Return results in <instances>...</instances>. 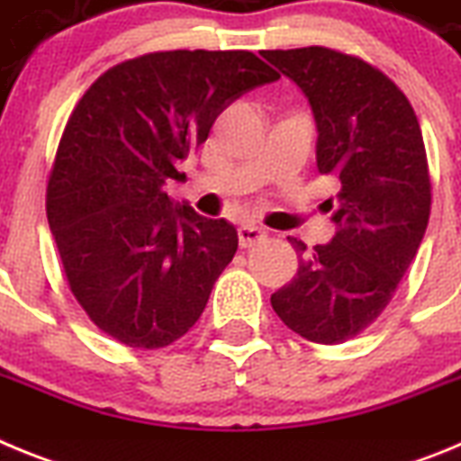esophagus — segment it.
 <instances>
[{"label": "esophagus", "mask_w": 461, "mask_h": 461, "mask_svg": "<svg viewBox=\"0 0 461 461\" xmlns=\"http://www.w3.org/2000/svg\"><path fill=\"white\" fill-rule=\"evenodd\" d=\"M238 235H240V247H244V249H247V247H254V244L263 242V240L267 238L266 230L251 221L242 223V226L238 228Z\"/></svg>", "instance_id": "obj_1"}]
</instances>
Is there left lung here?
Instances as JSON below:
<instances>
[{"instance_id": "1", "label": "left lung", "mask_w": 461, "mask_h": 461, "mask_svg": "<svg viewBox=\"0 0 461 461\" xmlns=\"http://www.w3.org/2000/svg\"><path fill=\"white\" fill-rule=\"evenodd\" d=\"M260 55L304 92L319 173L339 180L335 238L313 251L288 238L300 266L272 293V309L304 339L344 344L388 307L425 238L431 182L420 124L404 92L360 57L323 46Z\"/></svg>"}]
</instances>
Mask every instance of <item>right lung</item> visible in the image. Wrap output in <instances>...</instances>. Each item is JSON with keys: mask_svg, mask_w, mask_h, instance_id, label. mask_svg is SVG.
<instances>
[{"mask_svg": "<svg viewBox=\"0 0 461 461\" xmlns=\"http://www.w3.org/2000/svg\"><path fill=\"white\" fill-rule=\"evenodd\" d=\"M279 80L249 50L149 52L108 68L73 108L46 194L71 293L94 325L161 348L201 319L238 230L175 205L166 182L226 105Z\"/></svg>", "mask_w": 461, "mask_h": 461, "instance_id": "1", "label": "right lung"}]
</instances>
